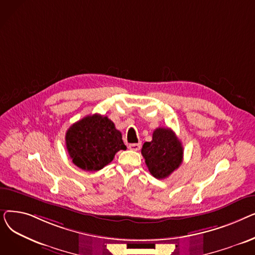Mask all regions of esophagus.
<instances>
[{"mask_svg": "<svg viewBox=\"0 0 255 255\" xmlns=\"http://www.w3.org/2000/svg\"><path fill=\"white\" fill-rule=\"evenodd\" d=\"M140 146H141V143H140V142H137V143H130V144L128 145V148H129L130 150H133V151H138V150L140 149Z\"/></svg>", "mask_w": 255, "mask_h": 255, "instance_id": "obj_1", "label": "esophagus"}]
</instances>
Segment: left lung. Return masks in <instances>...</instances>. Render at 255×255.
Listing matches in <instances>:
<instances>
[{
  "label": "left lung",
  "mask_w": 255,
  "mask_h": 255,
  "mask_svg": "<svg viewBox=\"0 0 255 255\" xmlns=\"http://www.w3.org/2000/svg\"><path fill=\"white\" fill-rule=\"evenodd\" d=\"M183 146L176 133L169 128H157L151 141L142 145L141 155L151 175L156 179H165L183 161Z\"/></svg>",
  "instance_id": "left-lung-1"
}]
</instances>
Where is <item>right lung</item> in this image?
Wrapping results in <instances>:
<instances>
[{
    "label": "right lung",
    "instance_id": "add662e5",
    "mask_svg": "<svg viewBox=\"0 0 255 255\" xmlns=\"http://www.w3.org/2000/svg\"><path fill=\"white\" fill-rule=\"evenodd\" d=\"M66 146L72 162L87 171L102 169L117 152L126 150L122 133L104 116H87L66 132Z\"/></svg>",
    "mask_w": 255,
    "mask_h": 255
}]
</instances>
